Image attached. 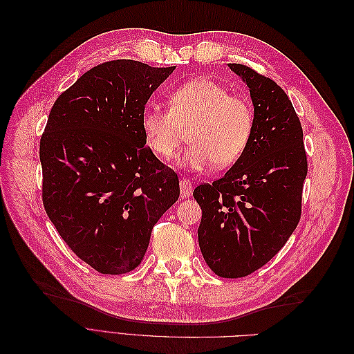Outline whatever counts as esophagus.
<instances>
[{"label": "esophagus", "instance_id": "1", "mask_svg": "<svg viewBox=\"0 0 354 354\" xmlns=\"http://www.w3.org/2000/svg\"><path fill=\"white\" fill-rule=\"evenodd\" d=\"M192 192H194V187H192L190 181L187 178H181L180 180V195H181V198L192 196Z\"/></svg>", "mask_w": 354, "mask_h": 354}]
</instances>
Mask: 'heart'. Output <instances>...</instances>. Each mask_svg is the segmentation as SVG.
Here are the masks:
<instances>
[{
  "label": "heart",
  "instance_id": "1",
  "mask_svg": "<svg viewBox=\"0 0 354 354\" xmlns=\"http://www.w3.org/2000/svg\"><path fill=\"white\" fill-rule=\"evenodd\" d=\"M168 111L147 108L142 113L146 146L160 160L177 153L187 131L190 145L178 167L205 171L212 164L227 168L236 164L250 145L254 112L250 102L230 94L211 78H195L168 97Z\"/></svg>",
  "mask_w": 354,
  "mask_h": 354
}]
</instances>
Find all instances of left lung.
<instances>
[{"label":"left lung","mask_w":354,"mask_h":354,"mask_svg":"<svg viewBox=\"0 0 354 354\" xmlns=\"http://www.w3.org/2000/svg\"><path fill=\"white\" fill-rule=\"evenodd\" d=\"M250 90L248 147L224 177L194 190L202 209L198 239L220 277L248 276L281 251L301 216L307 156L303 128L286 93L254 69L229 63Z\"/></svg>","instance_id":"obj_1"}]
</instances>
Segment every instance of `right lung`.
I'll return each mask as SVG.
<instances>
[{
    "mask_svg": "<svg viewBox=\"0 0 354 354\" xmlns=\"http://www.w3.org/2000/svg\"><path fill=\"white\" fill-rule=\"evenodd\" d=\"M176 66H94L55 102L39 143L42 202L62 239L103 274L142 263L151 233L178 199V177L149 151L142 113Z\"/></svg>",
    "mask_w": 354,
    "mask_h": 354,
    "instance_id": "add662e5",
    "label": "right lung"
}]
</instances>
